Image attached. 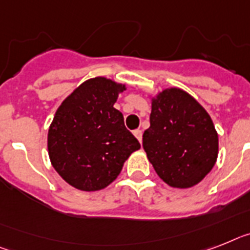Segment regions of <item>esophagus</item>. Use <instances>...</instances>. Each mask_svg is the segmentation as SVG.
<instances>
[{
    "mask_svg": "<svg viewBox=\"0 0 250 250\" xmlns=\"http://www.w3.org/2000/svg\"><path fill=\"white\" fill-rule=\"evenodd\" d=\"M134 135H135V138H137L140 143H142V138H143V133H142V130H139V129L135 130V131H134Z\"/></svg>",
    "mask_w": 250,
    "mask_h": 250,
    "instance_id": "obj_1",
    "label": "esophagus"
}]
</instances>
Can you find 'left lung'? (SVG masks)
Masks as SVG:
<instances>
[{
    "label": "left lung",
    "instance_id": "1",
    "mask_svg": "<svg viewBox=\"0 0 250 250\" xmlns=\"http://www.w3.org/2000/svg\"><path fill=\"white\" fill-rule=\"evenodd\" d=\"M149 121L143 148L158 176L180 189L201 183L218 156L217 131L201 103L180 88H167L152 98Z\"/></svg>",
    "mask_w": 250,
    "mask_h": 250
}]
</instances>
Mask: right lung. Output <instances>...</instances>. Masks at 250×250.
Instances as JSON below:
<instances>
[{
    "label": "right lung",
    "instance_id": "obj_1",
    "mask_svg": "<svg viewBox=\"0 0 250 250\" xmlns=\"http://www.w3.org/2000/svg\"><path fill=\"white\" fill-rule=\"evenodd\" d=\"M125 84L97 76L63 100L49 125L47 146L53 168L71 187L84 191L104 189L140 148L113 104Z\"/></svg>",
    "mask_w": 250,
    "mask_h": 250
}]
</instances>
